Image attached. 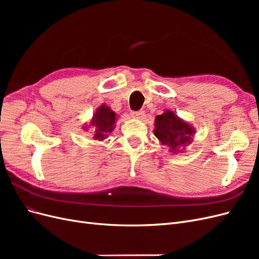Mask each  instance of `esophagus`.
<instances>
[{
  "instance_id": "obj_1",
  "label": "esophagus",
  "mask_w": 259,
  "mask_h": 259,
  "mask_svg": "<svg viewBox=\"0 0 259 259\" xmlns=\"http://www.w3.org/2000/svg\"><path fill=\"white\" fill-rule=\"evenodd\" d=\"M132 116L135 117V119H138V120H143L145 117V111H143V110L134 111V112H132Z\"/></svg>"
}]
</instances>
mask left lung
I'll return each instance as SVG.
<instances>
[{"mask_svg":"<svg viewBox=\"0 0 259 259\" xmlns=\"http://www.w3.org/2000/svg\"><path fill=\"white\" fill-rule=\"evenodd\" d=\"M153 132L160 143L167 146L174 154L184 152L185 148L192 143L195 134L193 126L170 110L155 116Z\"/></svg>","mask_w":259,"mask_h":259,"instance_id":"8db88e82","label":"left lung"}]
</instances>
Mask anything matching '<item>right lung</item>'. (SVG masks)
<instances>
[{
  "label": "right lung",
  "mask_w": 259,
  "mask_h": 259,
  "mask_svg": "<svg viewBox=\"0 0 259 259\" xmlns=\"http://www.w3.org/2000/svg\"><path fill=\"white\" fill-rule=\"evenodd\" d=\"M116 122V114L111 110L110 107L105 104L97 108L96 112L93 114L90 125L86 124L84 131H88L90 126L94 128V139L95 140H104L108 137L109 133H111L114 128V124Z\"/></svg>",
  "instance_id": "right-lung-1"
}]
</instances>
